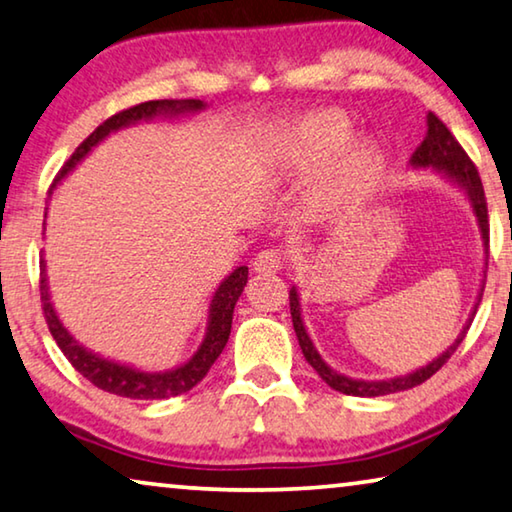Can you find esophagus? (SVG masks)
Returning <instances> with one entry per match:
<instances>
[{
  "label": "esophagus",
  "mask_w": 512,
  "mask_h": 512,
  "mask_svg": "<svg viewBox=\"0 0 512 512\" xmlns=\"http://www.w3.org/2000/svg\"><path fill=\"white\" fill-rule=\"evenodd\" d=\"M282 269V253L280 250L266 248L262 253H257L253 259V271L262 273V276H271Z\"/></svg>",
  "instance_id": "esophagus-1"
}]
</instances>
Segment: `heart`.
<instances>
[{
    "label": "heart",
    "instance_id": "obj_1",
    "mask_svg": "<svg viewBox=\"0 0 512 512\" xmlns=\"http://www.w3.org/2000/svg\"><path fill=\"white\" fill-rule=\"evenodd\" d=\"M352 133V121L345 114L324 110L264 126L257 133V140L273 167L285 172H305L333 158ZM377 165V144L372 140H352L333 160L329 177L324 181L326 193L333 197L349 193V190L361 186L377 170Z\"/></svg>",
    "mask_w": 512,
    "mask_h": 512
}]
</instances>
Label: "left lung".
Returning <instances> with one entry per match:
<instances>
[{
	"instance_id": "8db88e82",
	"label": "left lung",
	"mask_w": 512,
	"mask_h": 512,
	"mask_svg": "<svg viewBox=\"0 0 512 512\" xmlns=\"http://www.w3.org/2000/svg\"><path fill=\"white\" fill-rule=\"evenodd\" d=\"M409 165L414 167V170H425V167H430L432 172L441 174V177H444L446 181H451L453 186H457L464 195H467V200L471 202V209H474V216H476V223L480 230V239H483V246L487 253V241H490V236L487 234H490V227H487V204H485L483 183H480L476 165L471 163L467 154H464L460 142L455 140L453 133L448 131V128L444 126V121H441L437 114H432V112L427 114L425 140L421 142V147L414 151ZM485 269H487V262H485ZM483 287H485V282L480 285L474 310H471L467 324H464V329L460 331V335H457L453 345L448 347L446 352H441L437 358H432V361L423 365V368L407 372V375H402V377H393V379H375V381L354 379V377L342 375V372H338V370H333L331 365L326 363L322 356H319L315 342L310 340L308 331H305V324L301 317V296H299V289H296V285H292V289H289V310H292L294 333H296V338H299V345H301L305 361L315 368L317 375L322 377L326 384L333 388V391H340L345 395H356V398H379V395L407 391V388L423 384L425 379H430L434 372H437L441 365H444L448 358L453 356L455 349L460 347V342L464 340V335H467L471 322H474L476 308H478L480 299H483Z\"/></svg>"
}]
</instances>
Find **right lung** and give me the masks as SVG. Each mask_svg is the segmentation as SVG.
I'll list each match as a JSON object with an SVG mask.
<instances>
[{
	"label": "right lung",
	"instance_id": "obj_1",
	"mask_svg": "<svg viewBox=\"0 0 512 512\" xmlns=\"http://www.w3.org/2000/svg\"><path fill=\"white\" fill-rule=\"evenodd\" d=\"M204 108H207V103L197 101V98H183V101H177V98H165V101L140 103L135 105V108H128L124 112L114 114V117H110L108 121H103V124L98 126L78 149H75V154L68 158V163L61 167L55 183L50 186V197L55 193L59 183L64 181L68 174L78 167V163H82V160L91 154V149L98 147L105 137H110L117 131H124L128 126L142 124V121H154L156 117L179 119V117H188V114H197ZM45 218H48V207H45ZM246 282H248V266H236L230 276L220 282L216 292L211 296L207 333H204V340L202 345L197 347V352L190 356L188 361H183L181 365H174L170 370L149 372V370L135 368V365L112 361V358H105L101 354L91 352V349H87L82 342L73 338L71 331L61 324L55 305L50 301L48 271H45V259L41 257V303H43V315H45V322H48L52 338L57 340V345L68 358V363H71L82 377L89 379L91 384L101 388V391H108L131 400L174 398V395L188 393L190 388L197 386L204 377H207L209 368L216 363V358L223 354L227 340H230L234 305L239 301Z\"/></svg>",
	"mask_w": 512,
	"mask_h": 512
}]
</instances>
